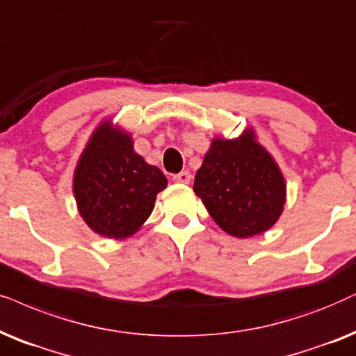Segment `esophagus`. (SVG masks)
<instances>
[{
  "instance_id": "1",
  "label": "esophagus",
  "mask_w": 356,
  "mask_h": 356,
  "mask_svg": "<svg viewBox=\"0 0 356 356\" xmlns=\"http://www.w3.org/2000/svg\"><path fill=\"white\" fill-rule=\"evenodd\" d=\"M173 181L175 183H181V184H188L189 181H191V173H189V172H181V173L175 175Z\"/></svg>"
}]
</instances>
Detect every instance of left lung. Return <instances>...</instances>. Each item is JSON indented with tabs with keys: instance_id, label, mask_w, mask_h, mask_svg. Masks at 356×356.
Segmentation results:
<instances>
[{
	"instance_id": "8db88e82",
	"label": "left lung",
	"mask_w": 356,
	"mask_h": 356,
	"mask_svg": "<svg viewBox=\"0 0 356 356\" xmlns=\"http://www.w3.org/2000/svg\"><path fill=\"white\" fill-rule=\"evenodd\" d=\"M193 191L214 222L237 238L266 232L286 204V179L252 127L235 138H212Z\"/></svg>"
}]
</instances>
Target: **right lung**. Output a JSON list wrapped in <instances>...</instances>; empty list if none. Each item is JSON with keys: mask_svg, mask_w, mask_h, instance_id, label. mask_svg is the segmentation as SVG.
<instances>
[{"mask_svg": "<svg viewBox=\"0 0 356 356\" xmlns=\"http://www.w3.org/2000/svg\"><path fill=\"white\" fill-rule=\"evenodd\" d=\"M160 168L134 150L131 132L104 119L88 138L73 173V195L88 227L101 237H131L167 188Z\"/></svg>", "mask_w": 356, "mask_h": 356, "instance_id": "1", "label": "right lung"}]
</instances>
